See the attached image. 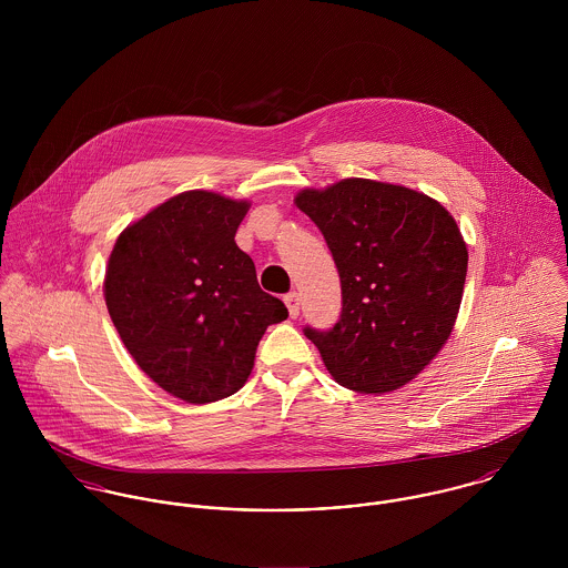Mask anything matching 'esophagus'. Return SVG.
I'll return each instance as SVG.
<instances>
[{
  "label": "esophagus",
  "mask_w": 568,
  "mask_h": 568,
  "mask_svg": "<svg viewBox=\"0 0 568 568\" xmlns=\"http://www.w3.org/2000/svg\"><path fill=\"white\" fill-rule=\"evenodd\" d=\"M284 304H286V308H288L291 320H297V315H300V295H297V293H288V295L284 297Z\"/></svg>",
  "instance_id": "34e87169"
}]
</instances>
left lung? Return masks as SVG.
Listing matches in <instances>:
<instances>
[{"mask_svg": "<svg viewBox=\"0 0 568 568\" xmlns=\"http://www.w3.org/2000/svg\"><path fill=\"white\" fill-rule=\"evenodd\" d=\"M295 203L324 234L343 297L334 327L304 334L345 389L403 387L444 347L462 306L468 248L455 219L422 192L372 179L302 190Z\"/></svg>", "mask_w": 568, "mask_h": 568, "instance_id": "8db88e82", "label": "left lung"}]
</instances>
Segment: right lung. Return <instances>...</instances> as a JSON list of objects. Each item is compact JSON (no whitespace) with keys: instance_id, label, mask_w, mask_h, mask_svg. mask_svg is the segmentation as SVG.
I'll use <instances>...</instances> for the list:
<instances>
[{"instance_id":"right-lung-1","label":"right lung","mask_w":568,"mask_h":568,"mask_svg":"<svg viewBox=\"0 0 568 568\" xmlns=\"http://www.w3.org/2000/svg\"><path fill=\"white\" fill-rule=\"evenodd\" d=\"M246 210V201L190 190L129 225L109 255L104 302L124 347L192 405L236 394L264 329L288 317L234 241Z\"/></svg>"}]
</instances>
